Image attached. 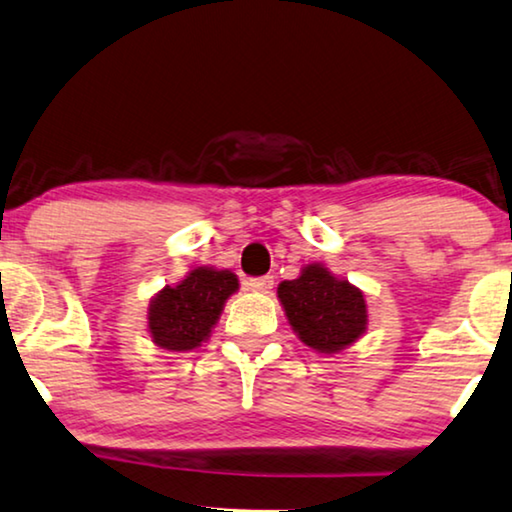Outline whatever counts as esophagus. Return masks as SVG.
I'll use <instances>...</instances> for the list:
<instances>
[{"instance_id":"esophagus-1","label":"esophagus","mask_w":512,"mask_h":512,"mask_svg":"<svg viewBox=\"0 0 512 512\" xmlns=\"http://www.w3.org/2000/svg\"><path fill=\"white\" fill-rule=\"evenodd\" d=\"M244 286H247L249 291L270 293V288L274 286V279H272V277H256V279H247V281H244Z\"/></svg>"}]
</instances>
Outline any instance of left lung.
<instances>
[{"label":"left lung","mask_w":512,"mask_h":512,"mask_svg":"<svg viewBox=\"0 0 512 512\" xmlns=\"http://www.w3.org/2000/svg\"><path fill=\"white\" fill-rule=\"evenodd\" d=\"M277 298L295 335L316 353H342L367 332L365 295L323 263H309L298 279L281 281Z\"/></svg>","instance_id":"8db88e82"}]
</instances>
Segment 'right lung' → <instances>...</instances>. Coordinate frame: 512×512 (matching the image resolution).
Masks as SVG:
<instances>
[{
  "instance_id": "obj_1",
  "label": "right lung",
  "mask_w": 512,
  "mask_h": 512,
  "mask_svg": "<svg viewBox=\"0 0 512 512\" xmlns=\"http://www.w3.org/2000/svg\"><path fill=\"white\" fill-rule=\"evenodd\" d=\"M238 288V274L210 265L187 272L180 284L164 286L147 307L152 342L177 353L198 348L210 337L226 300Z\"/></svg>"
}]
</instances>
